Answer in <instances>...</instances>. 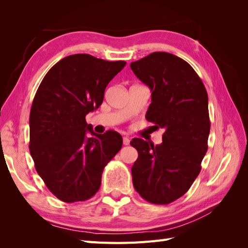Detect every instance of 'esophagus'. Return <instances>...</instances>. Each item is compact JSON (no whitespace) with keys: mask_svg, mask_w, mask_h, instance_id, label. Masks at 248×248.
Listing matches in <instances>:
<instances>
[{"mask_svg":"<svg viewBox=\"0 0 248 248\" xmlns=\"http://www.w3.org/2000/svg\"><path fill=\"white\" fill-rule=\"evenodd\" d=\"M123 143H124V145H129L130 144V139L128 138V136H124V139H123Z\"/></svg>","mask_w":248,"mask_h":248,"instance_id":"1","label":"esophagus"}]
</instances>
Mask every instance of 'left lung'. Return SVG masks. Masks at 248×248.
Returning <instances> with one entry per match:
<instances>
[{"label": "left lung", "mask_w": 248, "mask_h": 248, "mask_svg": "<svg viewBox=\"0 0 248 248\" xmlns=\"http://www.w3.org/2000/svg\"><path fill=\"white\" fill-rule=\"evenodd\" d=\"M151 91L146 119L164 129L162 144L133 139L139 157L131 168L133 186L141 197L167 204L191 187L208 150V93L192 66L167 52H154L130 64Z\"/></svg>", "instance_id": "1"}]
</instances>
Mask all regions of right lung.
Segmentation results:
<instances>
[{"label":"right lung","mask_w":248,"mask_h":248,"mask_svg":"<svg viewBox=\"0 0 248 248\" xmlns=\"http://www.w3.org/2000/svg\"><path fill=\"white\" fill-rule=\"evenodd\" d=\"M124 66V61L69 55L51 68L37 89L30 113V152L38 175L62 202L92 198L105 165L121 149L119 133H94L85 116L102 104L108 84Z\"/></svg>","instance_id":"obj_1"}]
</instances>
